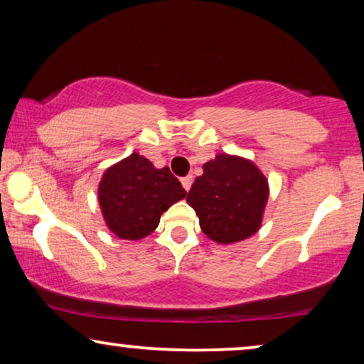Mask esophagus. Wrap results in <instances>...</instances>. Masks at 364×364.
Instances as JSON below:
<instances>
[{
    "instance_id": "34e87169",
    "label": "esophagus",
    "mask_w": 364,
    "mask_h": 364,
    "mask_svg": "<svg viewBox=\"0 0 364 364\" xmlns=\"http://www.w3.org/2000/svg\"><path fill=\"white\" fill-rule=\"evenodd\" d=\"M181 182H182V187H183V188H186V191H187V192H188V191H191V187H192V177H191V176H188V177H183Z\"/></svg>"
}]
</instances>
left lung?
Here are the masks:
<instances>
[{
    "mask_svg": "<svg viewBox=\"0 0 364 364\" xmlns=\"http://www.w3.org/2000/svg\"><path fill=\"white\" fill-rule=\"evenodd\" d=\"M188 191L202 232L212 242L230 245L255 235L270 196L268 178L250 159L217 154Z\"/></svg>",
    "mask_w": 364,
    "mask_h": 364,
    "instance_id": "8db88e82",
    "label": "left lung"
}]
</instances>
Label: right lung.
I'll use <instances>...</instances> for the list:
<instances>
[{"mask_svg": "<svg viewBox=\"0 0 364 364\" xmlns=\"http://www.w3.org/2000/svg\"><path fill=\"white\" fill-rule=\"evenodd\" d=\"M186 196L168 167L157 168L139 152L107 167L97 186L106 227L122 240H142L151 235L162 213Z\"/></svg>", "mask_w": 364, "mask_h": 364, "instance_id": "add662e5", "label": "right lung"}]
</instances>
